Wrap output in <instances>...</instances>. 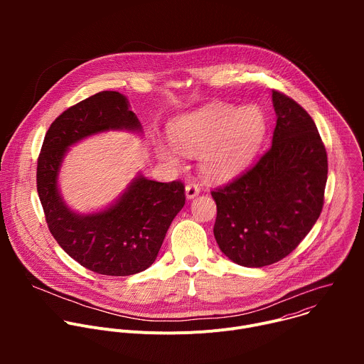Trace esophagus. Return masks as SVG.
Returning a JSON list of instances; mask_svg holds the SVG:
<instances>
[{"mask_svg": "<svg viewBox=\"0 0 364 364\" xmlns=\"http://www.w3.org/2000/svg\"><path fill=\"white\" fill-rule=\"evenodd\" d=\"M198 193H200L198 184H196V183H188V184L186 186V197H187L188 200H191V198H194L196 196H198Z\"/></svg>", "mask_w": 364, "mask_h": 364, "instance_id": "esophagus-1", "label": "esophagus"}]
</instances>
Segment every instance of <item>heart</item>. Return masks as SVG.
Instances as JSON below:
<instances>
[{
	"label": "heart",
	"instance_id": "obj_1",
	"mask_svg": "<svg viewBox=\"0 0 364 364\" xmlns=\"http://www.w3.org/2000/svg\"><path fill=\"white\" fill-rule=\"evenodd\" d=\"M170 139L184 154H200L203 174L215 181L236 177L252 161L267 134V118L257 107L213 103L187 112L170 125ZM160 157L180 164L174 146L160 144Z\"/></svg>",
	"mask_w": 364,
	"mask_h": 364
}]
</instances>
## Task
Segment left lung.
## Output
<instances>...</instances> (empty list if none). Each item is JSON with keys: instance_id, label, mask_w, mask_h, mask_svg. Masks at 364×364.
Instances as JSON below:
<instances>
[{"instance_id": "obj_1", "label": "left lung", "mask_w": 364, "mask_h": 364, "mask_svg": "<svg viewBox=\"0 0 364 364\" xmlns=\"http://www.w3.org/2000/svg\"><path fill=\"white\" fill-rule=\"evenodd\" d=\"M277 127L271 148L250 170L212 191L213 233L237 265L262 268L288 256L316 225L324 204L326 146L308 112L272 90Z\"/></svg>"}]
</instances>
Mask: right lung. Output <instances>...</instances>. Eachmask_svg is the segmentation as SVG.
Wrapping results in <instances>:
<instances>
[{"label":"right lung","instance_id":"1","mask_svg":"<svg viewBox=\"0 0 364 364\" xmlns=\"http://www.w3.org/2000/svg\"><path fill=\"white\" fill-rule=\"evenodd\" d=\"M122 129L142 132L127 96L99 92L55 119L37 161V191L50 233L82 267L111 277L149 268L186 203L183 183H159L142 174L100 212L80 215L65 203L58 180L69 146L100 132Z\"/></svg>","mask_w":364,"mask_h":364}]
</instances>
